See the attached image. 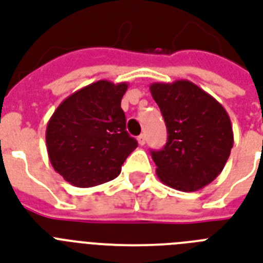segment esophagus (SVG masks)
<instances>
[{
  "mask_svg": "<svg viewBox=\"0 0 263 263\" xmlns=\"http://www.w3.org/2000/svg\"><path fill=\"white\" fill-rule=\"evenodd\" d=\"M138 142H139L140 146H143V144L146 143V135H144V134H142V135L138 136Z\"/></svg>",
  "mask_w": 263,
  "mask_h": 263,
  "instance_id": "esophagus-1",
  "label": "esophagus"
}]
</instances>
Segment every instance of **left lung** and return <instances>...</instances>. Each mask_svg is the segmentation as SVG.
<instances>
[{
  "instance_id": "left-lung-1",
  "label": "left lung",
  "mask_w": 263,
  "mask_h": 263,
  "mask_svg": "<svg viewBox=\"0 0 263 263\" xmlns=\"http://www.w3.org/2000/svg\"><path fill=\"white\" fill-rule=\"evenodd\" d=\"M153 98L164 116L168 142L152 152L158 179L184 192L198 191L220 175L233 147L228 113L190 80L153 83Z\"/></svg>"
}]
</instances>
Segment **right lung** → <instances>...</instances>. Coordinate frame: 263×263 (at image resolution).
Returning <instances> with one entry per match:
<instances>
[{
	"label": "right lung",
	"mask_w": 263,
	"mask_h": 263,
	"mask_svg": "<svg viewBox=\"0 0 263 263\" xmlns=\"http://www.w3.org/2000/svg\"><path fill=\"white\" fill-rule=\"evenodd\" d=\"M128 84L98 80L65 98L46 127L51 166L75 187L107 183L138 142L125 131L121 98Z\"/></svg>",
	"instance_id": "1"
}]
</instances>
